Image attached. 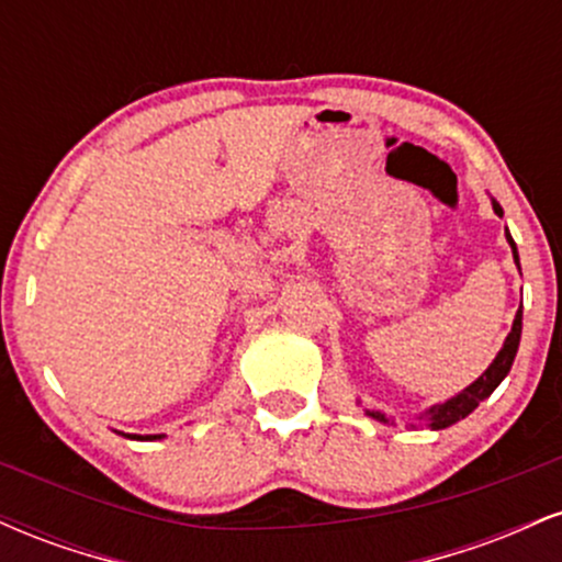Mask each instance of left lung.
<instances>
[{
	"label": "left lung",
	"instance_id": "1",
	"mask_svg": "<svg viewBox=\"0 0 562 562\" xmlns=\"http://www.w3.org/2000/svg\"><path fill=\"white\" fill-rule=\"evenodd\" d=\"M494 214H496V216H502V209H499V203H496V200H494ZM505 235H507L509 248H513L515 263H518V250H515L513 237H509V232H505ZM520 319H524V314L518 312V314H515L513 330H509L507 340H505V346H502V351L496 353V359L492 362V367H488V370L483 372V375H481L479 380H475L473 385H468L465 391L457 393L454 398H449V402L438 404V406H434V409L428 412V425H430V428L441 430V428H449V425L460 423L462 417H468L470 412H473L475 406H479V404L483 402V398L492 396L496 385H499L502 380H505V375L509 372V367H513L515 353H518V344H520V325H524V322H520ZM367 415L375 417V420H380V423H389V417L380 415V412H367Z\"/></svg>",
	"mask_w": 562,
	"mask_h": 562
}]
</instances>
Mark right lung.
<instances>
[{
    "mask_svg": "<svg viewBox=\"0 0 562 562\" xmlns=\"http://www.w3.org/2000/svg\"><path fill=\"white\" fill-rule=\"evenodd\" d=\"M132 438H142V436H132ZM150 438H160V436H150Z\"/></svg>",
    "mask_w": 562,
    "mask_h": 562,
    "instance_id": "right-lung-1",
    "label": "right lung"
}]
</instances>
